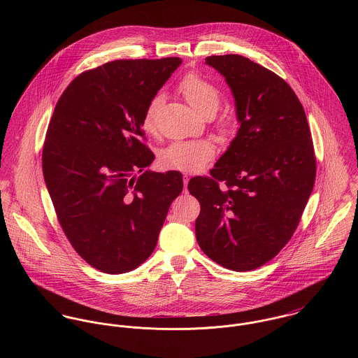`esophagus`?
<instances>
[{
    "instance_id": "obj_1",
    "label": "esophagus",
    "mask_w": 358,
    "mask_h": 358,
    "mask_svg": "<svg viewBox=\"0 0 358 358\" xmlns=\"http://www.w3.org/2000/svg\"><path fill=\"white\" fill-rule=\"evenodd\" d=\"M189 175H183V185H185V192H187V183H189Z\"/></svg>"
}]
</instances>
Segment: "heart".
<instances>
[{
    "mask_svg": "<svg viewBox=\"0 0 358 358\" xmlns=\"http://www.w3.org/2000/svg\"><path fill=\"white\" fill-rule=\"evenodd\" d=\"M179 92L194 110L205 117L213 115L222 102L220 90L208 78L197 73H189L179 84ZM161 104V96L157 95L149 103L142 125L146 132L155 129V113ZM220 132L229 135L234 129V120L226 118L219 124ZM216 154V148L210 141H192L176 142L165 148L159 154V164L168 169H178L185 172H196L204 168Z\"/></svg>",
    "mask_w": 358,
    "mask_h": 358,
    "instance_id": "b5f03b06",
    "label": "heart"
}]
</instances>
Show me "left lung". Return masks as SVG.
<instances>
[{
    "instance_id": "8db88e82",
    "label": "left lung",
    "mask_w": 358,
    "mask_h": 358,
    "mask_svg": "<svg viewBox=\"0 0 358 358\" xmlns=\"http://www.w3.org/2000/svg\"><path fill=\"white\" fill-rule=\"evenodd\" d=\"M230 87L240 122L210 176L187 189L201 205L196 237L217 264L250 271L295 233L315 180V155L302 103L277 74L240 55L208 56Z\"/></svg>"
}]
</instances>
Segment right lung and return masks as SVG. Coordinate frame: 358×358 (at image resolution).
I'll return each instance as SVG.
<instances>
[{
  "mask_svg": "<svg viewBox=\"0 0 358 358\" xmlns=\"http://www.w3.org/2000/svg\"><path fill=\"white\" fill-rule=\"evenodd\" d=\"M180 57L114 60L76 77L56 103L43 149V172L57 220L77 254L108 274L153 254L178 171H145L143 114ZM144 171L139 178L133 173Z\"/></svg>",
  "mask_w": 358,
  "mask_h": 358,
  "instance_id": "1",
  "label": "right lung"
}]
</instances>
